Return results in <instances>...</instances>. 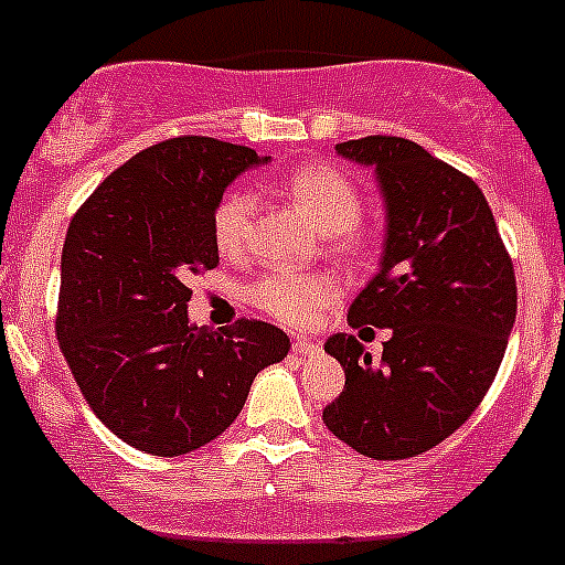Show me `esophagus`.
<instances>
[{
    "label": "esophagus",
    "mask_w": 565,
    "mask_h": 565,
    "mask_svg": "<svg viewBox=\"0 0 565 565\" xmlns=\"http://www.w3.org/2000/svg\"><path fill=\"white\" fill-rule=\"evenodd\" d=\"M292 354H298V356H303V360H307V356L320 354V345H318V342L298 337V340H292Z\"/></svg>",
    "instance_id": "obj_1"
}]
</instances>
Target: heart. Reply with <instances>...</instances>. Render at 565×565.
Instances as JSON below:
<instances>
[{"label": "heart", "mask_w": 565, "mask_h": 565, "mask_svg": "<svg viewBox=\"0 0 565 565\" xmlns=\"http://www.w3.org/2000/svg\"><path fill=\"white\" fill-rule=\"evenodd\" d=\"M278 189L318 231L334 236L340 247L356 242L354 225L362 217V192L351 178L331 163H303L278 181ZM258 200L247 189H231L214 209L211 234L228 258L250 250ZM253 307L287 326H307L323 307L340 298V284L329 273L273 270L247 289Z\"/></svg>", "instance_id": "1"}]
</instances>
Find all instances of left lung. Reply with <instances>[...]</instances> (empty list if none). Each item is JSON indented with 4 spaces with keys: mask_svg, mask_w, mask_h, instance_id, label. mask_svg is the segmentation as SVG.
Returning <instances> with one entry per match:
<instances>
[{
    "mask_svg": "<svg viewBox=\"0 0 565 565\" xmlns=\"http://www.w3.org/2000/svg\"><path fill=\"white\" fill-rule=\"evenodd\" d=\"M376 167L387 205L379 273L348 309L351 329H390L382 365L356 334L326 351L345 371L323 424L360 455L407 460L455 435L497 379L513 331L515 273L482 189L398 136L337 145Z\"/></svg>",
    "mask_w": 565,
    "mask_h": 565,
    "instance_id": "obj_1",
    "label": "left lung"
}]
</instances>
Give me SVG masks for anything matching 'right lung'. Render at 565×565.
I'll use <instances>...</instances> for the list:
<instances>
[{
    "label": "right lung",
    "instance_id": "right-lung-1",
    "mask_svg": "<svg viewBox=\"0 0 565 565\" xmlns=\"http://www.w3.org/2000/svg\"><path fill=\"white\" fill-rule=\"evenodd\" d=\"M267 158L209 136L125 161L66 231L57 345L99 420L134 449L178 457L223 435L289 337L262 320L189 323V281L220 265L211 217L239 172Z\"/></svg>",
    "mask_w": 565,
    "mask_h": 565
}]
</instances>
